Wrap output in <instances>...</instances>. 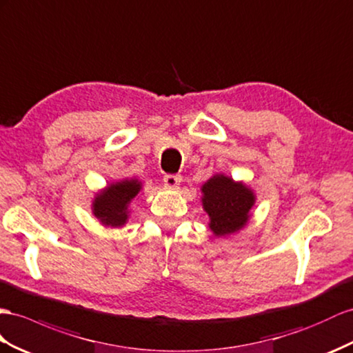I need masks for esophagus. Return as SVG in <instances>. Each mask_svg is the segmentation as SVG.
Instances as JSON below:
<instances>
[{
	"label": "esophagus",
	"mask_w": 353,
	"mask_h": 353,
	"mask_svg": "<svg viewBox=\"0 0 353 353\" xmlns=\"http://www.w3.org/2000/svg\"><path fill=\"white\" fill-rule=\"evenodd\" d=\"M180 180H182V177H180V176L167 174V176H164V185H165L167 188L174 189V188H177V186L180 185Z\"/></svg>",
	"instance_id": "obj_1"
}]
</instances>
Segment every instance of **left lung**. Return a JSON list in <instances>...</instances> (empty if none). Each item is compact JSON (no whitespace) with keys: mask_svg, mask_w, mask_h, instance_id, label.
I'll return each mask as SVG.
<instances>
[{"mask_svg":"<svg viewBox=\"0 0 353 353\" xmlns=\"http://www.w3.org/2000/svg\"><path fill=\"white\" fill-rule=\"evenodd\" d=\"M256 203L254 189L225 173H214L201 186V204L216 237H230L246 227Z\"/></svg>","mask_w":353,"mask_h":353,"instance_id":"obj_1","label":"left lung"}]
</instances>
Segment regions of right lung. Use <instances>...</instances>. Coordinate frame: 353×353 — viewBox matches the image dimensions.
Returning a JSON list of instances; mask_svg holds the SVG:
<instances>
[{"label": "right lung", "instance_id": "1", "mask_svg": "<svg viewBox=\"0 0 353 353\" xmlns=\"http://www.w3.org/2000/svg\"><path fill=\"white\" fill-rule=\"evenodd\" d=\"M143 189L141 180L137 177L122 179L108 183L95 192L90 210L104 227L121 228L128 222L131 214V203Z\"/></svg>", "mask_w": 353, "mask_h": 353}]
</instances>
